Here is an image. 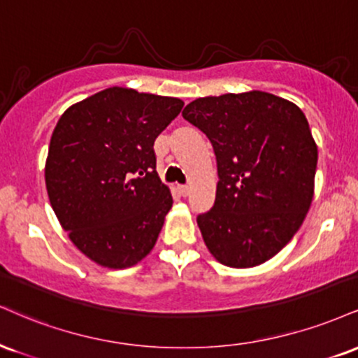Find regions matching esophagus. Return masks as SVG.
I'll use <instances>...</instances> for the list:
<instances>
[{
  "label": "esophagus",
  "mask_w": 358,
  "mask_h": 358,
  "mask_svg": "<svg viewBox=\"0 0 358 358\" xmlns=\"http://www.w3.org/2000/svg\"><path fill=\"white\" fill-rule=\"evenodd\" d=\"M176 190H178V193L182 196H187L188 193H190V187H188V185H178V187H176Z\"/></svg>",
  "instance_id": "obj_1"
}]
</instances>
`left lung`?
I'll return each mask as SVG.
<instances>
[{
    "label": "left lung",
    "mask_w": 358,
    "mask_h": 358,
    "mask_svg": "<svg viewBox=\"0 0 358 358\" xmlns=\"http://www.w3.org/2000/svg\"><path fill=\"white\" fill-rule=\"evenodd\" d=\"M182 115L217 157L215 203L196 217L206 247L234 268L270 260L296 234L313 198L318 152L303 111L248 92L198 98Z\"/></svg>",
    "instance_id": "1"
}]
</instances>
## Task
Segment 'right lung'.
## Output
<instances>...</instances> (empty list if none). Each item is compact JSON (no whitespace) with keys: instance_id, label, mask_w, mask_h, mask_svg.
<instances>
[{"instance_id":"1","label":"right lung","mask_w":358,"mask_h":358,"mask_svg":"<svg viewBox=\"0 0 358 358\" xmlns=\"http://www.w3.org/2000/svg\"><path fill=\"white\" fill-rule=\"evenodd\" d=\"M182 108L178 98L113 86L56 123L45 168L50 203L98 265L127 268L157 242L173 200L157 173L153 143Z\"/></svg>"}]
</instances>
